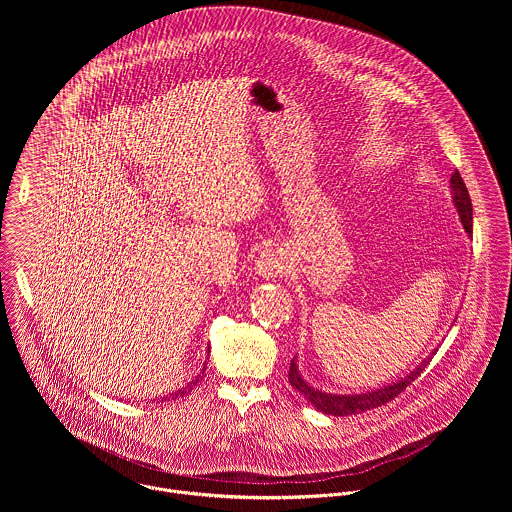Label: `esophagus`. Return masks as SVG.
<instances>
[{
  "label": "esophagus",
  "mask_w": 512,
  "mask_h": 512,
  "mask_svg": "<svg viewBox=\"0 0 512 512\" xmlns=\"http://www.w3.org/2000/svg\"><path fill=\"white\" fill-rule=\"evenodd\" d=\"M290 270V262L286 258V254L282 250L270 248L264 250L258 260H256V274H260L262 278H278L282 274H286Z\"/></svg>",
  "instance_id": "obj_1"
}]
</instances>
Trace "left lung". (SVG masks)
Masks as SVG:
<instances>
[{
    "instance_id": "8db88e82",
    "label": "left lung",
    "mask_w": 512,
    "mask_h": 512,
    "mask_svg": "<svg viewBox=\"0 0 512 512\" xmlns=\"http://www.w3.org/2000/svg\"><path fill=\"white\" fill-rule=\"evenodd\" d=\"M449 187H451V201L453 207L457 209V215L461 219V224L465 228L467 234L473 232V207H471V199H469V191L459 175V171H455L449 179ZM436 355V349L430 353L428 359H424L420 365L416 366L414 370H410L404 378L386 384V386H378L374 390H366V392H359V394H333V392H325L319 390L311 384H307V380L301 376L299 366H297V357H293L290 363V374L288 380L293 388L319 412L327 414V416H351V414H361L366 410L378 408L386 402H390L392 398H396L400 392L406 390V386H410L426 366L430 365L432 357Z\"/></svg>"
}]
</instances>
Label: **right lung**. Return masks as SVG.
Listing matches in <instances>:
<instances>
[{"mask_svg":"<svg viewBox=\"0 0 512 512\" xmlns=\"http://www.w3.org/2000/svg\"><path fill=\"white\" fill-rule=\"evenodd\" d=\"M207 353H211V347H209V351H207ZM207 359H209V357H207ZM205 365H207V361H205ZM205 370H207V368L203 366V370H201V372H199V374H197L189 384H185L181 390H177V392H173V394H169V396H171V398H177V396H181V398H183L187 392H191V390H193V386H197V382L203 378ZM161 402H163V400H161Z\"/></svg>","mask_w":512,"mask_h":512,"instance_id":"add662e5","label":"right lung"}]
</instances>
